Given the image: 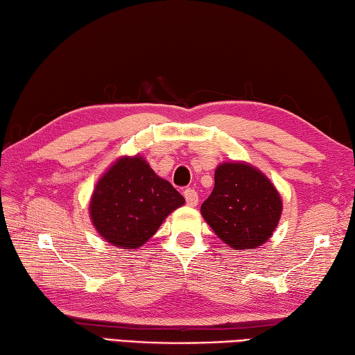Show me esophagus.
<instances>
[{"mask_svg":"<svg viewBox=\"0 0 355 355\" xmlns=\"http://www.w3.org/2000/svg\"><path fill=\"white\" fill-rule=\"evenodd\" d=\"M184 198L185 201H187V204L190 207H195L198 204V193L193 190V189H187L184 190Z\"/></svg>","mask_w":355,"mask_h":355,"instance_id":"1","label":"esophagus"}]
</instances>
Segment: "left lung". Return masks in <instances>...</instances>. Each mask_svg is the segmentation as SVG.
I'll return each instance as SVG.
<instances>
[{"label": "left lung", "mask_w": 355, "mask_h": 355, "mask_svg": "<svg viewBox=\"0 0 355 355\" xmlns=\"http://www.w3.org/2000/svg\"><path fill=\"white\" fill-rule=\"evenodd\" d=\"M201 215L234 251L256 250L271 239L282 215V198L268 176L248 162H223Z\"/></svg>", "instance_id": "1"}]
</instances>
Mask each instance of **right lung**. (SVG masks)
Masks as SVG:
<instances>
[{"instance_id": "right-lung-1", "label": "right lung", "mask_w": 355, "mask_h": 355, "mask_svg": "<svg viewBox=\"0 0 355 355\" xmlns=\"http://www.w3.org/2000/svg\"><path fill=\"white\" fill-rule=\"evenodd\" d=\"M184 204V196L157 176L145 157L121 155L98 179L89 215L104 241L121 250H139Z\"/></svg>"}]
</instances>
